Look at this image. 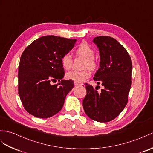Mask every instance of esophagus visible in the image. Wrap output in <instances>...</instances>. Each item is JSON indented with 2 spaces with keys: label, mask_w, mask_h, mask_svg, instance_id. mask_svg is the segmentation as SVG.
<instances>
[{
  "label": "esophagus",
  "mask_w": 153,
  "mask_h": 153,
  "mask_svg": "<svg viewBox=\"0 0 153 153\" xmlns=\"http://www.w3.org/2000/svg\"><path fill=\"white\" fill-rule=\"evenodd\" d=\"M74 85H75V86H79V85H82V84L76 82H74Z\"/></svg>",
  "instance_id": "esophagus-1"
}]
</instances>
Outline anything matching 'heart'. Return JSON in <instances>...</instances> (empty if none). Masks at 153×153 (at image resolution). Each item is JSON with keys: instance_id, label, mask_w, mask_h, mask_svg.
Instances as JSON below:
<instances>
[{"instance_id": "obj_1", "label": "heart", "mask_w": 153, "mask_h": 153, "mask_svg": "<svg viewBox=\"0 0 153 153\" xmlns=\"http://www.w3.org/2000/svg\"><path fill=\"white\" fill-rule=\"evenodd\" d=\"M75 53L76 55L85 58L84 68H89L91 70H94L97 68L98 63L94 58L95 51L87 43L82 42L80 43L76 48ZM72 62L73 59L69 54H65L61 58V64L65 69L68 70L71 69ZM90 73L88 70L81 71H71L66 73L65 78L68 80L81 83L83 82L85 79H88Z\"/></svg>"}]
</instances>
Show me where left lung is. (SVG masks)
<instances>
[{"instance_id": "8db88e82", "label": "left lung", "mask_w": 153, "mask_h": 153, "mask_svg": "<svg viewBox=\"0 0 153 153\" xmlns=\"http://www.w3.org/2000/svg\"><path fill=\"white\" fill-rule=\"evenodd\" d=\"M93 42L99 48L100 60L94 80L104 88L98 92L85 84L87 94L83 108L91 120L106 123L118 116L127 104L132 84V60L125 47L111 37H96Z\"/></svg>"}]
</instances>
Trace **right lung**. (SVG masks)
<instances>
[{"label": "right lung", "mask_w": 153, "mask_h": 153, "mask_svg": "<svg viewBox=\"0 0 153 153\" xmlns=\"http://www.w3.org/2000/svg\"><path fill=\"white\" fill-rule=\"evenodd\" d=\"M76 42L55 36H43L23 51L18 69V92L29 114L48 118L62 110L74 83L62 80L64 69L61 58L72 49ZM57 79L61 81L59 86L51 84Z\"/></svg>", "instance_id": "1"}]
</instances>
